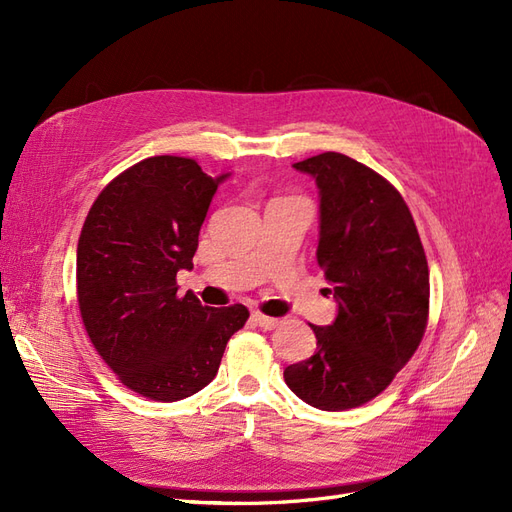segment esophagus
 <instances>
[{
  "label": "esophagus",
  "mask_w": 512,
  "mask_h": 512,
  "mask_svg": "<svg viewBox=\"0 0 512 512\" xmlns=\"http://www.w3.org/2000/svg\"><path fill=\"white\" fill-rule=\"evenodd\" d=\"M252 320L258 324L260 329H265V331H273L275 327H280V318H269V316H265V314H260V312H254L252 314Z\"/></svg>",
  "instance_id": "obj_1"
}]
</instances>
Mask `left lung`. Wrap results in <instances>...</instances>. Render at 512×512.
Listing matches in <instances>:
<instances>
[{"instance_id": "8db88e82", "label": "left lung", "mask_w": 512, "mask_h": 512, "mask_svg": "<svg viewBox=\"0 0 512 512\" xmlns=\"http://www.w3.org/2000/svg\"><path fill=\"white\" fill-rule=\"evenodd\" d=\"M320 196L318 265L337 303L316 352L284 369L305 404L339 412L380 395L421 344L429 269L404 198L365 164L327 151L292 164Z\"/></svg>"}]
</instances>
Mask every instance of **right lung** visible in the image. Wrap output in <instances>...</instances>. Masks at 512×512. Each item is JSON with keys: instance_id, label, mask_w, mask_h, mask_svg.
<instances>
[{"instance_id": "1", "label": "right lung", "mask_w": 512, "mask_h": 512, "mask_svg": "<svg viewBox=\"0 0 512 512\" xmlns=\"http://www.w3.org/2000/svg\"><path fill=\"white\" fill-rule=\"evenodd\" d=\"M228 177L190 158H147L106 185L83 224V324L104 363L143 397L179 401L205 389L250 316L239 303L218 309L177 294V271L194 267L200 226Z\"/></svg>"}]
</instances>
